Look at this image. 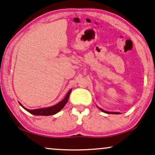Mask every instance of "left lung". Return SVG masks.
<instances>
[{
    "mask_svg": "<svg viewBox=\"0 0 155 155\" xmlns=\"http://www.w3.org/2000/svg\"><path fill=\"white\" fill-rule=\"evenodd\" d=\"M97 108H98L99 109H100V110H101V111H104V112H106V113H110V112H108V111H104V109H102V108H99V107H97ZM115 114H116V113H115Z\"/></svg>",
    "mask_w": 155,
    "mask_h": 155,
    "instance_id": "left-lung-1",
    "label": "left lung"
}]
</instances>
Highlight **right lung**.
<instances>
[{"mask_svg": "<svg viewBox=\"0 0 155 155\" xmlns=\"http://www.w3.org/2000/svg\"><path fill=\"white\" fill-rule=\"evenodd\" d=\"M71 90H70L67 93L66 96L65 97V98L63 101H60V103H58V104L54 105V106H51V107H47V108H38V109H27L29 113L32 114L33 115H37V116H49V115H53L57 114L58 112H59L60 110L63 108L65 105L67 104L68 100L69 98V95H70Z\"/></svg>", "mask_w": 155, "mask_h": 155, "instance_id": "obj_1", "label": "right lung"}]
</instances>
